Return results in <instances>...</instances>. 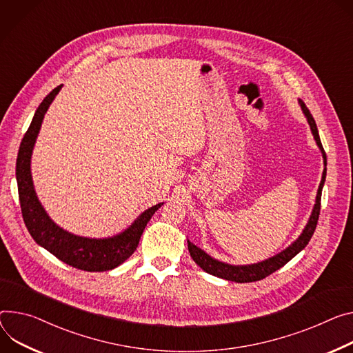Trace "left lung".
<instances>
[{
  "label": "left lung",
  "instance_id": "obj_1",
  "mask_svg": "<svg viewBox=\"0 0 353 353\" xmlns=\"http://www.w3.org/2000/svg\"><path fill=\"white\" fill-rule=\"evenodd\" d=\"M299 104L310 123V128H311V132L314 135V139L319 148V150H321L323 153V157H324V165H325V169L323 172V179H321V183H319V187H318V193H316V199H315V204H314V210L311 212V216L307 222V225L303 231V234L290 245L288 248H285L283 252L277 253L276 256H273V258H269L263 262H259V263H253V265H245V266H235V265H228V263H223V262H219L214 258H211V256L208 253H205L203 249H200L199 246H196L194 243H191L190 241H187L188 243V252L191 254V258H193V261L207 273L212 274V276H216V277H221V279H225V280H231V281H236V283H250V281H258V280H262L265 277H268L269 274H272L273 272L279 270L280 268H283L287 262H290L294 256L301 252L310 242L315 228H316V222H318V216H319V210H321V193H323V185H324V181H325V176H327V154H325V150L323 148V143H321V139H319V135H318V130H316V123L310 112V110L307 108V105L299 100Z\"/></svg>",
  "mask_w": 353,
  "mask_h": 353
}]
</instances>
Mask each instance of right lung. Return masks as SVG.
Returning a JSON list of instances; mask_svg holds the SVG:
<instances>
[{
  "label": "right lung",
  "mask_w": 353,
  "mask_h": 353,
  "mask_svg": "<svg viewBox=\"0 0 353 353\" xmlns=\"http://www.w3.org/2000/svg\"><path fill=\"white\" fill-rule=\"evenodd\" d=\"M61 84L52 90L38 107L21 142L17 157V183L25 225L34 241L54 254L57 259L85 272H107L123 263L137 250L139 239L152 215L163 205L156 204L143 211L130 228L105 238L94 239L73 235L49 218L39 203L30 174V156L34 150L43 117L60 91Z\"/></svg>",
  "instance_id": "obj_1"
}]
</instances>
